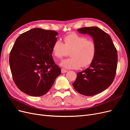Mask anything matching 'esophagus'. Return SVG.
<instances>
[{
	"mask_svg": "<svg viewBox=\"0 0 130 130\" xmlns=\"http://www.w3.org/2000/svg\"><path fill=\"white\" fill-rule=\"evenodd\" d=\"M68 71L67 70H66V69H61V73H66V72H67Z\"/></svg>",
	"mask_w": 130,
	"mask_h": 130,
	"instance_id": "34e87169",
	"label": "esophagus"
}]
</instances>
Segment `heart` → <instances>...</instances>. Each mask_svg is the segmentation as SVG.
Returning a JSON list of instances; mask_svg holds the SVG:
<instances>
[{"label":"heart","mask_w":130,"mask_h":130,"mask_svg":"<svg viewBox=\"0 0 130 130\" xmlns=\"http://www.w3.org/2000/svg\"><path fill=\"white\" fill-rule=\"evenodd\" d=\"M64 42L57 40L52 47L53 56L61 59L67 56L68 51H71L69 58L61 63L63 67L68 69H78L86 67L93 62L96 54V45L93 40L75 33L64 36Z\"/></svg>","instance_id":"b5f03b06"}]
</instances>
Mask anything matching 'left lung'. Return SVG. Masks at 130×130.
<instances>
[{"mask_svg": "<svg viewBox=\"0 0 130 130\" xmlns=\"http://www.w3.org/2000/svg\"><path fill=\"white\" fill-rule=\"evenodd\" d=\"M77 30L93 37L96 45V54L89 67L77 73L73 86L80 94L93 96L112 84L117 68V50L109 35L99 27H84Z\"/></svg>", "mask_w": 130, "mask_h": 130, "instance_id": "1", "label": "left lung"}]
</instances>
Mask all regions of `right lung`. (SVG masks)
Listing matches in <instances>:
<instances>
[{
    "label": "right lung",
    "instance_id": "add662e5",
    "mask_svg": "<svg viewBox=\"0 0 130 130\" xmlns=\"http://www.w3.org/2000/svg\"><path fill=\"white\" fill-rule=\"evenodd\" d=\"M57 35L53 30L31 29L17 38L11 50L9 63L13 80L27 95H44L61 73L52 55Z\"/></svg>",
    "mask_w": 130,
    "mask_h": 130
}]
</instances>
